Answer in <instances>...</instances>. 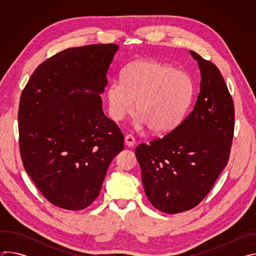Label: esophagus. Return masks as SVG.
<instances>
[{"label": "esophagus", "mask_w": 256, "mask_h": 256, "mask_svg": "<svg viewBox=\"0 0 256 256\" xmlns=\"http://www.w3.org/2000/svg\"><path fill=\"white\" fill-rule=\"evenodd\" d=\"M124 142L128 147H132V146H134L136 144V140L132 134H126L124 138Z\"/></svg>", "instance_id": "esophagus-1"}]
</instances>
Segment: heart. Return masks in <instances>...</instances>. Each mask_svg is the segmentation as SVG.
<instances>
[{
  "label": "heart",
  "instance_id": "heart-1",
  "mask_svg": "<svg viewBox=\"0 0 256 256\" xmlns=\"http://www.w3.org/2000/svg\"><path fill=\"white\" fill-rule=\"evenodd\" d=\"M122 81L109 83L105 91L108 114L116 122L130 114L136 101L138 122L155 134H167L184 120L194 86L186 72L149 58L130 62Z\"/></svg>",
  "mask_w": 256,
  "mask_h": 256
}]
</instances>
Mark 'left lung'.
<instances>
[{
  "mask_svg": "<svg viewBox=\"0 0 256 256\" xmlns=\"http://www.w3.org/2000/svg\"><path fill=\"white\" fill-rule=\"evenodd\" d=\"M200 70V93L181 124L134 154L150 202L177 214L198 206L226 167L234 132V104L221 72L190 50Z\"/></svg>",
  "mask_w": 256,
  "mask_h": 256,
  "instance_id": "8db88e82",
  "label": "left lung"
}]
</instances>
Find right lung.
Returning a JSON list of instances; mask_svg holds the SVG:
<instances>
[{"label": "right lung", "mask_w": 256, "mask_h": 256, "mask_svg": "<svg viewBox=\"0 0 256 256\" xmlns=\"http://www.w3.org/2000/svg\"><path fill=\"white\" fill-rule=\"evenodd\" d=\"M120 46L64 50L34 70L18 112L25 171L54 206L79 210L98 196L124 134L103 112L100 94Z\"/></svg>", "instance_id": "add662e5"}]
</instances>
